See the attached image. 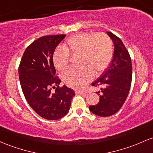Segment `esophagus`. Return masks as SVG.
Masks as SVG:
<instances>
[{"label":"esophagus","instance_id":"obj_1","mask_svg":"<svg viewBox=\"0 0 153 153\" xmlns=\"http://www.w3.org/2000/svg\"><path fill=\"white\" fill-rule=\"evenodd\" d=\"M75 94H85V92L83 91H80V90H76L75 91Z\"/></svg>","mask_w":153,"mask_h":153}]
</instances>
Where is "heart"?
I'll return each mask as SVG.
<instances>
[{
  "label": "heart",
  "instance_id": "obj_1",
  "mask_svg": "<svg viewBox=\"0 0 153 153\" xmlns=\"http://www.w3.org/2000/svg\"><path fill=\"white\" fill-rule=\"evenodd\" d=\"M70 53H79L75 68L68 69L63 74V81L73 88H82L93 78L94 73L100 75L110 65L113 53L110 38L99 33H80L75 35L64 44V48H57L53 55L55 68L62 71L68 68Z\"/></svg>",
  "mask_w": 153,
  "mask_h": 153
}]
</instances>
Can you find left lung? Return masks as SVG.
<instances>
[{"label": "left lung", "mask_w": 153, "mask_h": 153, "mask_svg": "<svg viewBox=\"0 0 153 153\" xmlns=\"http://www.w3.org/2000/svg\"><path fill=\"white\" fill-rule=\"evenodd\" d=\"M107 35L114 43V54L108 69L100 78L91 83L100 87L97 92L100 102L91 105L89 110L95 115L107 117L116 113L128 97L132 80V65L128 50L121 40L111 32Z\"/></svg>", "instance_id": "8db88e82"}]
</instances>
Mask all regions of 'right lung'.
<instances>
[{
  "label": "right lung",
  "instance_id": "1",
  "mask_svg": "<svg viewBox=\"0 0 153 153\" xmlns=\"http://www.w3.org/2000/svg\"><path fill=\"white\" fill-rule=\"evenodd\" d=\"M66 35L46 36L27 47L19 66V81L27 102L40 116L50 120L68 113L75 92L55 76L53 55ZM55 88L53 92L51 88Z\"/></svg>",
  "mask_w": 153,
  "mask_h": 153
}]
</instances>
